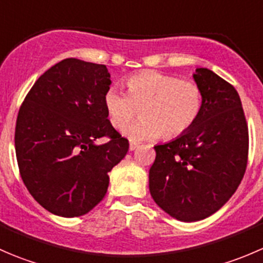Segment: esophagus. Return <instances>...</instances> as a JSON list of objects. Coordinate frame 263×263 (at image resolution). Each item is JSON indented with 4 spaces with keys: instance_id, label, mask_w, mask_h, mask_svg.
Wrapping results in <instances>:
<instances>
[{
    "instance_id": "esophagus-1",
    "label": "esophagus",
    "mask_w": 263,
    "mask_h": 263,
    "mask_svg": "<svg viewBox=\"0 0 263 263\" xmlns=\"http://www.w3.org/2000/svg\"><path fill=\"white\" fill-rule=\"evenodd\" d=\"M137 147H139V144H135V142H131V144H129V150L131 151L136 150Z\"/></svg>"
}]
</instances>
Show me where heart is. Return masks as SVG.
I'll return each mask as SVG.
<instances>
[{
  "label": "heart",
  "mask_w": 263,
  "mask_h": 263,
  "mask_svg": "<svg viewBox=\"0 0 263 263\" xmlns=\"http://www.w3.org/2000/svg\"><path fill=\"white\" fill-rule=\"evenodd\" d=\"M128 92L118 87L105 91L104 107L116 128H121L143 107V118L123 128L132 142L155 140L163 135L174 139L190 131L203 107L202 90L196 82L156 71H145L127 79Z\"/></svg>",
  "instance_id": "heart-1"
}]
</instances>
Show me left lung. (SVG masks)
<instances>
[{
  "label": "left lung",
  "mask_w": 263,
  "mask_h": 263,
  "mask_svg": "<svg viewBox=\"0 0 263 263\" xmlns=\"http://www.w3.org/2000/svg\"><path fill=\"white\" fill-rule=\"evenodd\" d=\"M193 79L202 90V113L184 135L154 146L148 172L156 205L187 222L209 217L228 202L248 159V127L237 90L209 68H197Z\"/></svg>",
  "instance_id": "1"
}]
</instances>
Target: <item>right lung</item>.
Wrapping results in <instances>:
<instances>
[{
	"label": "right lung",
	"instance_id": "obj_1",
	"mask_svg": "<svg viewBox=\"0 0 263 263\" xmlns=\"http://www.w3.org/2000/svg\"><path fill=\"white\" fill-rule=\"evenodd\" d=\"M105 65L66 58L43 73L24 99L15 128L20 176L49 213L81 216L105 196L109 173L128 151L104 107ZM108 137L105 144L95 140Z\"/></svg>",
	"mask_w": 263,
	"mask_h": 263
}]
</instances>
